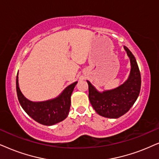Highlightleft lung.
Wrapping results in <instances>:
<instances>
[{
    "mask_svg": "<svg viewBox=\"0 0 159 159\" xmlns=\"http://www.w3.org/2000/svg\"><path fill=\"white\" fill-rule=\"evenodd\" d=\"M130 60L131 70L129 77L118 87L99 92L90 81L89 99L93 108L99 116L118 118L127 113L136 102L141 88V75L136 59L129 49L124 46Z\"/></svg>",
    "mask_w": 159,
    "mask_h": 159,
    "instance_id": "8db88e82",
    "label": "left lung"
}]
</instances>
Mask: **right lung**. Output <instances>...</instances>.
Masks as SVG:
<instances>
[{
	"label": "right lung",
	"mask_w": 159,
	"mask_h": 159,
	"mask_svg": "<svg viewBox=\"0 0 159 159\" xmlns=\"http://www.w3.org/2000/svg\"><path fill=\"white\" fill-rule=\"evenodd\" d=\"M78 81L67 86L62 93L54 99L41 102H33L27 99L19 86L16 75V93L19 102L27 115L35 121L46 126H52L62 121L68 116L70 107V97Z\"/></svg>",
	"instance_id": "obj_1"
}]
</instances>
